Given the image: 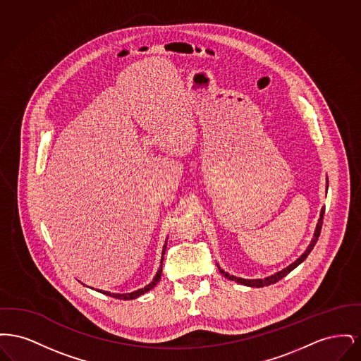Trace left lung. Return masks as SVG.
I'll return each instance as SVG.
<instances>
[{
    "label": "left lung",
    "mask_w": 361,
    "mask_h": 361,
    "mask_svg": "<svg viewBox=\"0 0 361 361\" xmlns=\"http://www.w3.org/2000/svg\"><path fill=\"white\" fill-rule=\"evenodd\" d=\"M324 215H325V208H322V211H321V218H319V221H318V224H317V228H315V234H314V240H311V243H310L309 247H307V250L300 256V257L298 258L295 262H292L291 265H288L287 268H284L283 271H280V272H277L275 275L269 276V277H265V279H256V280H246V279H240V277H235V276L228 275L227 272H224V269H221L219 267H218V269L221 271V274L224 276V277H227V279H230V280H234V281H237V283H240V284H243V286H249V287H265V286H271V284H275L277 283L279 280H281L284 276L288 275L290 272H291L292 269H295L299 264H302L307 256L310 255V252L314 249V246H315V243H317V240H318V237H319V234H321V228H322V222H324Z\"/></svg>",
    "instance_id": "1"
}]
</instances>
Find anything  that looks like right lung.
Returning a JSON list of instances; mask_svg holds the SVG:
<instances>
[{
	"mask_svg": "<svg viewBox=\"0 0 361 361\" xmlns=\"http://www.w3.org/2000/svg\"><path fill=\"white\" fill-rule=\"evenodd\" d=\"M165 250H166V243H165V246H164V250H162V259H164ZM162 259H161V267H159V269H158V272H157V275H155L154 280H153V281H152L149 286H146L145 288H140V290L131 292V293H112V292L108 291L100 292H103V293H105V295H109V296H112V298H116V299H123V300H131V299H135V298H137V296H140V295H143V293H146V292L150 291L152 288H154L155 284L159 281L161 275H162Z\"/></svg>",
	"mask_w": 361,
	"mask_h": 361,
	"instance_id": "add662e5",
	"label": "right lung"
}]
</instances>
